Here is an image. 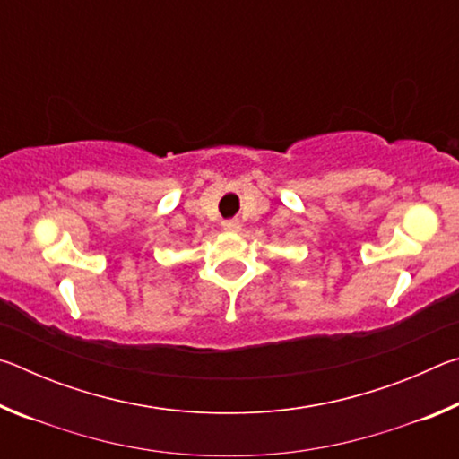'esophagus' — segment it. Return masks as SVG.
Listing matches in <instances>:
<instances>
[{
  "instance_id": "esophagus-1",
  "label": "esophagus",
  "mask_w": 459,
  "mask_h": 459,
  "mask_svg": "<svg viewBox=\"0 0 459 459\" xmlns=\"http://www.w3.org/2000/svg\"><path fill=\"white\" fill-rule=\"evenodd\" d=\"M222 229L229 230V232H237L240 229V222L237 219H230V221H224L222 222Z\"/></svg>"
}]
</instances>
